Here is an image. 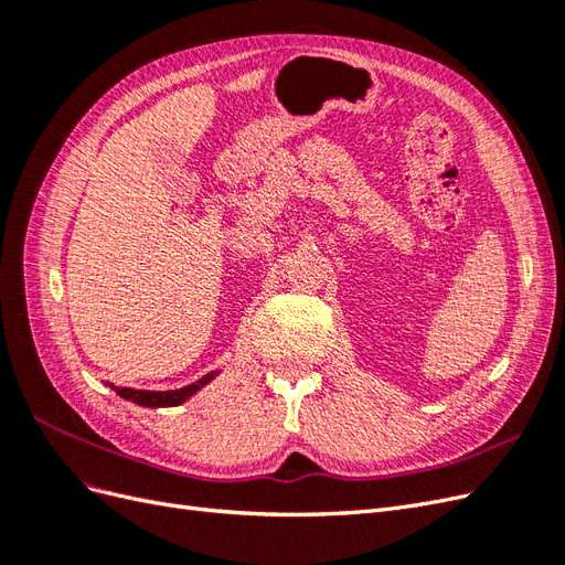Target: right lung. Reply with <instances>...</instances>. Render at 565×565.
<instances>
[{"label":"right lung","mask_w":565,"mask_h":565,"mask_svg":"<svg viewBox=\"0 0 565 565\" xmlns=\"http://www.w3.org/2000/svg\"><path fill=\"white\" fill-rule=\"evenodd\" d=\"M212 380V374H207V377H202L198 384L193 386H185L181 391H136V388H119L115 386L117 396H122L136 405H146V407H172V405H179L183 403L188 396H193V393L204 386Z\"/></svg>","instance_id":"add662e5"}]
</instances>
